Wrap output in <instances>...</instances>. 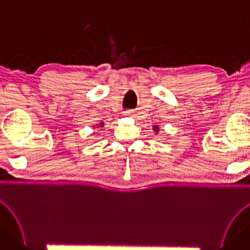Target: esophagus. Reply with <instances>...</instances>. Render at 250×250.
Masks as SVG:
<instances>
[{
    "label": "esophagus",
    "instance_id": "obj_1",
    "mask_svg": "<svg viewBox=\"0 0 250 250\" xmlns=\"http://www.w3.org/2000/svg\"><path fill=\"white\" fill-rule=\"evenodd\" d=\"M125 115H126V116H133L134 115V110H126L125 112Z\"/></svg>",
    "mask_w": 250,
    "mask_h": 250
}]
</instances>
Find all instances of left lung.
<instances>
[{
    "label": "left lung",
    "instance_id": "left-lung-1",
    "mask_svg": "<svg viewBox=\"0 0 250 250\" xmlns=\"http://www.w3.org/2000/svg\"><path fill=\"white\" fill-rule=\"evenodd\" d=\"M156 127H157V126H155V128H156ZM157 131H158V130H157Z\"/></svg>",
    "mask_w": 250,
    "mask_h": 250
}]
</instances>
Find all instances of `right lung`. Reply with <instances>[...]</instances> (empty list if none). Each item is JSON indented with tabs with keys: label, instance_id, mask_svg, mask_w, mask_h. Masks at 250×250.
<instances>
[{
	"label": "right lung",
	"instance_id": "1",
	"mask_svg": "<svg viewBox=\"0 0 250 250\" xmlns=\"http://www.w3.org/2000/svg\"><path fill=\"white\" fill-rule=\"evenodd\" d=\"M101 125H103V124H101Z\"/></svg>",
	"mask_w": 250,
	"mask_h": 250
}]
</instances>
